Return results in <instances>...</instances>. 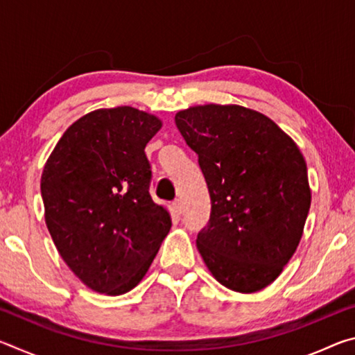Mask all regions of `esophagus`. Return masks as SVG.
Here are the masks:
<instances>
[{"label": "esophagus", "instance_id": "34e87169", "mask_svg": "<svg viewBox=\"0 0 355 355\" xmlns=\"http://www.w3.org/2000/svg\"><path fill=\"white\" fill-rule=\"evenodd\" d=\"M172 209H173V213H175L177 216H180L183 213V203H182V200H173L172 202Z\"/></svg>", "mask_w": 355, "mask_h": 355}]
</instances>
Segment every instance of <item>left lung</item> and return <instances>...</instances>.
Returning a JSON list of instances; mask_svg holds the SVG:
<instances>
[{
    "instance_id": "1",
    "label": "left lung",
    "mask_w": 355,
    "mask_h": 355,
    "mask_svg": "<svg viewBox=\"0 0 355 355\" xmlns=\"http://www.w3.org/2000/svg\"><path fill=\"white\" fill-rule=\"evenodd\" d=\"M175 123L199 155L211 197L197 235L203 261L228 290H263L302 238L311 202L302 153L271 119L244 106H192Z\"/></svg>"
}]
</instances>
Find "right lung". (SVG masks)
Segmentation results:
<instances>
[{
  "label": "right lung",
  "mask_w": 355,
  "mask_h": 355,
  "mask_svg": "<svg viewBox=\"0 0 355 355\" xmlns=\"http://www.w3.org/2000/svg\"><path fill=\"white\" fill-rule=\"evenodd\" d=\"M163 122L131 106L97 110L65 130L42 172L45 222L84 285L119 296L139 284L171 230L148 192L147 142Z\"/></svg>",
  "instance_id": "right-lung-1"
}]
</instances>
